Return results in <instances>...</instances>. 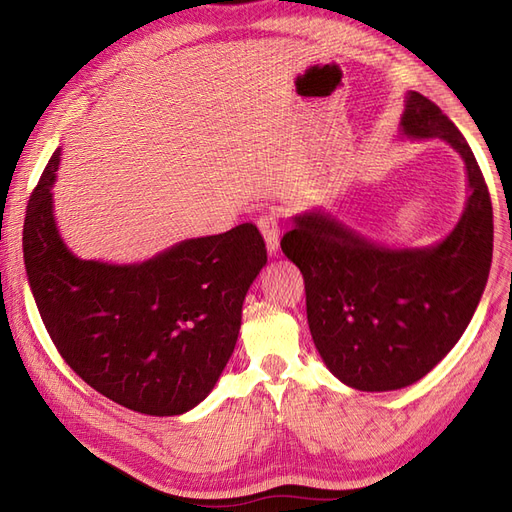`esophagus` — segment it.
I'll return each instance as SVG.
<instances>
[{"instance_id":"obj_1","label":"esophagus","mask_w":512,"mask_h":512,"mask_svg":"<svg viewBox=\"0 0 512 512\" xmlns=\"http://www.w3.org/2000/svg\"><path fill=\"white\" fill-rule=\"evenodd\" d=\"M258 228L262 237H265L269 254H275L277 247H280V222H277L273 213H265L258 218Z\"/></svg>"}]
</instances>
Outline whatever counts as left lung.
<instances>
[{"instance_id":"8db88e82","label":"left lung","mask_w":512,"mask_h":512,"mask_svg":"<svg viewBox=\"0 0 512 512\" xmlns=\"http://www.w3.org/2000/svg\"><path fill=\"white\" fill-rule=\"evenodd\" d=\"M401 132L442 138L466 162L468 205L442 243L389 250L322 211L297 215L282 237V252L303 273L322 361L359 391H395L429 374L466 331L491 267V196L468 141L418 91L406 98Z\"/></svg>"}]
</instances>
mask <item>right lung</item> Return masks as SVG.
Masks as SVG:
<instances>
[{
  "label": "right lung",
  "mask_w": 512,
  "mask_h": 512,
  "mask_svg": "<svg viewBox=\"0 0 512 512\" xmlns=\"http://www.w3.org/2000/svg\"><path fill=\"white\" fill-rule=\"evenodd\" d=\"M61 149L29 196L23 256L38 312L76 376L151 416L192 410L218 382L267 247L254 224L188 239L141 265L76 258L53 220Z\"/></svg>",
  "instance_id": "right-lung-1"
}]
</instances>
